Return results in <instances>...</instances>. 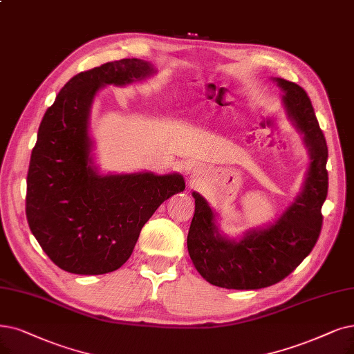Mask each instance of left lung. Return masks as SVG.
<instances>
[{"label":"left lung","instance_id":"1","mask_svg":"<svg viewBox=\"0 0 354 354\" xmlns=\"http://www.w3.org/2000/svg\"><path fill=\"white\" fill-rule=\"evenodd\" d=\"M276 81L285 91V106L304 133L313 161L302 193L279 221L264 231L248 232L238 243L218 234L214 212L201 194L193 193L189 254L197 272L219 288L248 290L279 283L313 251L321 234V207L328 193L327 140L306 91L292 81Z\"/></svg>","mask_w":354,"mask_h":354}]
</instances>
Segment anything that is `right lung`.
Here are the masks:
<instances>
[{
    "label": "right lung",
    "instance_id": "obj_1",
    "mask_svg": "<svg viewBox=\"0 0 354 354\" xmlns=\"http://www.w3.org/2000/svg\"><path fill=\"white\" fill-rule=\"evenodd\" d=\"M151 73L148 62L135 58L84 71L65 84L41 119L27 173L26 216L41 250L65 272L118 270L153 212L186 187L180 174L102 177L91 167L88 113L97 90Z\"/></svg>",
    "mask_w": 354,
    "mask_h": 354
}]
</instances>
